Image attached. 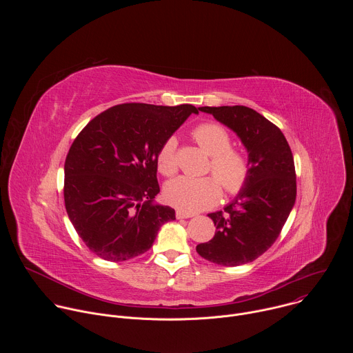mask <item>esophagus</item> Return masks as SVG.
<instances>
[{
	"label": "esophagus",
	"instance_id": "34e87169",
	"mask_svg": "<svg viewBox=\"0 0 353 353\" xmlns=\"http://www.w3.org/2000/svg\"><path fill=\"white\" fill-rule=\"evenodd\" d=\"M195 214H190V212H184V211H177L176 212V218L177 219H188L192 218Z\"/></svg>",
	"mask_w": 353,
	"mask_h": 353
}]
</instances>
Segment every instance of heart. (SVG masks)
Returning <instances> with one entry per match:
<instances>
[{
    "label": "heart",
    "instance_id": "1",
    "mask_svg": "<svg viewBox=\"0 0 353 353\" xmlns=\"http://www.w3.org/2000/svg\"><path fill=\"white\" fill-rule=\"evenodd\" d=\"M196 143L212 157L210 169L219 177L207 176L194 179L180 176L170 180L163 190L166 203L184 212H198L215 205L222 187L229 194H239L250 177V165L247 158L239 150L230 149V137L223 127L215 123L198 125L192 132ZM158 169L165 176H172L177 170V138L169 137L161 146Z\"/></svg>",
    "mask_w": 353,
    "mask_h": 353
}]
</instances>
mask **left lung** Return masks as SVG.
I'll return each instance as SVG.
<instances>
[{
	"label": "left lung",
	"mask_w": 353,
	"mask_h": 353,
	"mask_svg": "<svg viewBox=\"0 0 353 353\" xmlns=\"http://www.w3.org/2000/svg\"><path fill=\"white\" fill-rule=\"evenodd\" d=\"M230 128L248 154L245 187L223 211L208 214L215 236L196 253L218 265L237 267L259 259L278 239L296 201V173L282 131L245 106L199 108Z\"/></svg>",
	"instance_id": "obj_1"
}]
</instances>
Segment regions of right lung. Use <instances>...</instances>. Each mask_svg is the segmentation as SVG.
I'll return each mask as SVG.
<instances>
[{"instance_id":"add662e5","label":"right lung","mask_w":353,"mask_h":353,"mask_svg":"<svg viewBox=\"0 0 353 353\" xmlns=\"http://www.w3.org/2000/svg\"><path fill=\"white\" fill-rule=\"evenodd\" d=\"M192 105L124 103L96 116L72 142L64 165L68 218L93 253L120 263L152 247L161 226L176 219L155 203L158 152L190 117Z\"/></svg>"}]
</instances>
